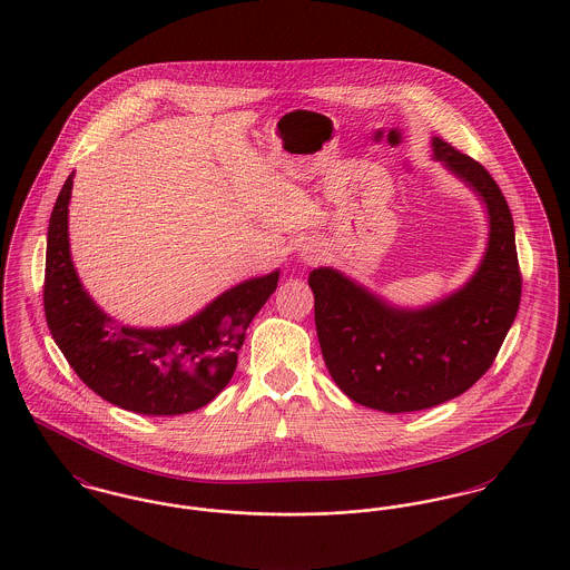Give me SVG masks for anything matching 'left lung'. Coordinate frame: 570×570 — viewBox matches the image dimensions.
Instances as JSON below:
<instances>
[{
	"instance_id": "8db88e82",
	"label": "left lung",
	"mask_w": 570,
	"mask_h": 570,
	"mask_svg": "<svg viewBox=\"0 0 570 570\" xmlns=\"http://www.w3.org/2000/svg\"><path fill=\"white\" fill-rule=\"evenodd\" d=\"M435 157L487 202L489 249L452 297L426 309H394L332 268H314V321L325 366L357 404L404 413L452 401L493 366L521 302L514 224L482 164L435 137Z\"/></svg>"
}]
</instances>
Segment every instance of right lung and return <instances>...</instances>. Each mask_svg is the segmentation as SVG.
<instances>
[{
    "label": "right lung",
    "mask_w": 570,
    "mask_h": 570,
    "mask_svg": "<svg viewBox=\"0 0 570 570\" xmlns=\"http://www.w3.org/2000/svg\"><path fill=\"white\" fill-rule=\"evenodd\" d=\"M70 174L47 233L45 318L70 368L102 401L144 415H180L213 401L233 379L245 330L279 273L243 282L196 318L169 330L116 325L83 293L68 254Z\"/></svg>",
    "instance_id": "add662e5"
}]
</instances>
